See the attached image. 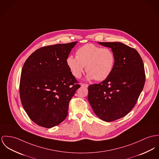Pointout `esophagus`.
Masks as SVG:
<instances>
[{"label":"esophagus","mask_w":159,"mask_h":159,"mask_svg":"<svg viewBox=\"0 0 159 159\" xmlns=\"http://www.w3.org/2000/svg\"><path fill=\"white\" fill-rule=\"evenodd\" d=\"M81 86H82V87H85V88H88V84H82Z\"/></svg>","instance_id":"esophagus-1"}]
</instances>
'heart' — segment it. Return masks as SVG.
I'll return each mask as SVG.
<instances>
[{
	"label": "heart",
	"instance_id": "obj_1",
	"mask_svg": "<svg viewBox=\"0 0 159 159\" xmlns=\"http://www.w3.org/2000/svg\"><path fill=\"white\" fill-rule=\"evenodd\" d=\"M116 57L112 50L102 48L92 43L86 44L76 51V57L68 56L66 64L71 73L80 78L86 70L88 80L103 81L112 73L114 68Z\"/></svg>",
	"mask_w": 159,
	"mask_h": 159
}]
</instances>
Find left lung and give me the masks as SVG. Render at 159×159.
Returning <instances> with one entry per match:
<instances>
[{"label": "left lung", "mask_w": 159, "mask_h": 159, "mask_svg": "<svg viewBox=\"0 0 159 159\" xmlns=\"http://www.w3.org/2000/svg\"><path fill=\"white\" fill-rule=\"evenodd\" d=\"M98 43L111 48L116 62L107 79L88 86V100L98 118L112 122L134 108L145 82L144 65L139 52L123 43Z\"/></svg>", "instance_id": "left-lung-1"}]
</instances>
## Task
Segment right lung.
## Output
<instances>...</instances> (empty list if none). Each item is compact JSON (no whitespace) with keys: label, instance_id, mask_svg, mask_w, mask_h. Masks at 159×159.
Masks as SVG:
<instances>
[{"label":"right lung","instance_id":"obj_1","mask_svg":"<svg viewBox=\"0 0 159 159\" xmlns=\"http://www.w3.org/2000/svg\"><path fill=\"white\" fill-rule=\"evenodd\" d=\"M77 42L37 49L25 62L20 82V97L29 117L37 125L51 128L68 115L69 102L80 88L66 64Z\"/></svg>","mask_w":159,"mask_h":159}]
</instances>
